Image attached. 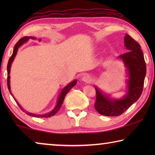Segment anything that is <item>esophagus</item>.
<instances>
[{"instance_id": "34e87169", "label": "esophagus", "mask_w": 155, "mask_h": 155, "mask_svg": "<svg viewBox=\"0 0 155 155\" xmlns=\"http://www.w3.org/2000/svg\"><path fill=\"white\" fill-rule=\"evenodd\" d=\"M82 81H83V82H85L86 83H90L91 81V78L90 76L85 75V76H83V77Z\"/></svg>"}]
</instances>
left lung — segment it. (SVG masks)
Listing matches in <instances>:
<instances>
[{
  "label": "left lung",
  "instance_id": "obj_1",
  "mask_svg": "<svg viewBox=\"0 0 155 155\" xmlns=\"http://www.w3.org/2000/svg\"><path fill=\"white\" fill-rule=\"evenodd\" d=\"M124 46L128 52L120 54L119 58L124 62L129 77L127 94L121 99H112L95 87L96 100L94 107L100 114L106 116H118L122 114L140 98L143 91L146 65L141 46L127 34L124 37Z\"/></svg>",
  "mask_w": 155,
  "mask_h": 155
}]
</instances>
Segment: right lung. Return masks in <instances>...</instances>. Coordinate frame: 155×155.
Segmentation results:
<instances>
[{
  "label": "right lung",
  "mask_w": 155,
  "mask_h": 155,
  "mask_svg": "<svg viewBox=\"0 0 155 155\" xmlns=\"http://www.w3.org/2000/svg\"><path fill=\"white\" fill-rule=\"evenodd\" d=\"M33 39V40H35L36 39L35 38H34V37H24V38H21L20 40L18 41V42L15 44V45L14 48V51H13V54L10 57L9 59V61H8V64H7V87H8V90L9 91L10 94H12V96H13L12 94V91H11V88H10V77H9V74H10V69H11V65H12V63L14 61V59L15 58V55H16L17 54V52H18V48H20V47L22 45V44H24L25 42H27V41L29 40V39ZM77 80H74L73 81H72L71 83H70L68 85H67L63 89L61 92L60 93L59 96V98H58V101H57V103L56 104L55 107H54V109L51 111L50 113H48V114H41V115H39V114H31V113L29 112H27L25 111L24 109H23L22 107H20V105L19 104H18V102L15 101L14 97L13 96V98H14V100L16 102L17 104H18V106L20 107V108L23 111L25 112L26 114L28 115H31V116H33V117H51L52 115H55L57 114V112L59 111V109L61 108V107L62 105V103L63 102H64V100L65 98V96L66 95L67 93L71 89L75 86L76 84H77Z\"/></svg>",
  "instance_id": "obj_1"
}]
</instances>
